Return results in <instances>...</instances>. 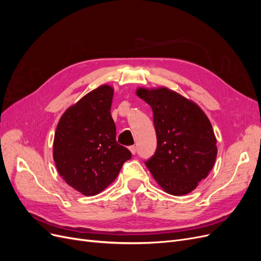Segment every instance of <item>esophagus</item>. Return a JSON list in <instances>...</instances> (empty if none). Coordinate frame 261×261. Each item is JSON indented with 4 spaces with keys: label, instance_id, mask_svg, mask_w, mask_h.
<instances>
[{
    "label": "esophagus",
    "instance_id": "obj_1",
    "mask_svg": "<svg viewBox=\"0 0 261 261\" xmlns=\"http://www.w3.org/2000/svg\"><path fill=\"white\" fill-rule=\"evenodd\" d=\"M129 150H130V152H132L133 154H135V153L137 152V148H136V146H130V147H129Z\"/></svg>",
    "mask_w": 261,
    "mask_h": 261
}]
</instances>
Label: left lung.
I'll return each instance as SVG.
<instances>
[{
	"label": "left lung",
	"mask_w": 261,
	"mask_h": 261,
	"mask_svg": "<svg viewBox=\"0 0 261 261\" xmlns=\"http://www.w3.org/2000/svg\"><path fill=\"white\" fill-rule=\"evenodd\" d=\"M136 93L151 107L156 134L155 152L146 167L164 192L191 193L216 162L217 139L209 118L195 102L165 87L138 88Z\"/></svg>",
	"instance_id": "obj_1"
}]
</instances>
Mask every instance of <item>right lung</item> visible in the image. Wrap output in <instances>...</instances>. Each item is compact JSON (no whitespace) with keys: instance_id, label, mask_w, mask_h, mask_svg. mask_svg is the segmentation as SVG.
Masks as SVG:
<instances>
[{"instance_id":"right-lung-1","label":"right lung","mask_w":261,"mask_h":261,"mask_svg":"<svg viewBox=\"0 0 261 261\" xmlns=\"http://www.w3.org/2000/svg\"><path fill=\"white\" fill-rule=\"evenodd\" d=\"M114 90L102 85L69 107L54 134L53 159L59 174L85 196H94L114 181L132 153L117 144L111 115Z\"/></svg>"}]
</instances>
